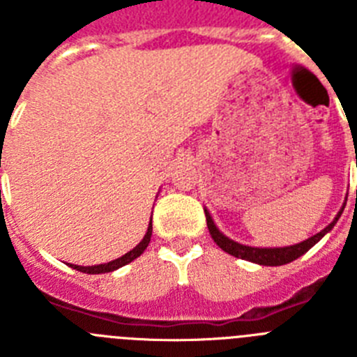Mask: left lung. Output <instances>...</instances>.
<instances>
[{"label": "left lung", "instance_id": "obj_1", "mask_svg": "<svg viewBox=\"0 0 357 357\" xmlns=\"http://www.w3.org/2000/svg\"><path fill=\"white\" fill-rule=\"evenodd\" d=\"M356 166H357V160H356ZM343 209H345V206L340 209V213L336 214V218H334L333 222H331L326 229L320 230L318 234L311 236V238H307L302 243H296V245H289V247H275V248L248 247V245H243V243H238L234 241V239L227 238L222 230L218 229L213 216H211L209 211H207L206 207H204V213H206L207 229H209L211 232V238L214 239V243H216L218 247L222 248L223 252L234 255V257H239V259L250 261V263H255V264H263V266H282V264H288L291 263V261L298 259V257H301L302 254H305L309 248L314 247V245H317V243L320 241L327 232H331L333 227L336 225V222L340 220V216H342Z\"/></svg>", "mask_w": 357, "mask_h": 357}]
</instances>
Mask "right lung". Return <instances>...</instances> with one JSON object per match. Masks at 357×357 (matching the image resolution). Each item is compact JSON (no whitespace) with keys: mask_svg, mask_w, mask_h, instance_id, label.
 Listing matches in <instances>:
<instances>
[{"mask_svg":"<svg viewBox=\"0 0 357 357\" xmlns=\"http://www.w3.org/2000/svg\"><path fill=\"white\" fill-rule=\"evenodd\" d=\"M150 238H151V220H150V225H148L146 234H144V238L141 239L139 245L132 248V250L127 252L125 255H121V257H118V259L109 261V263H103V264H94V266H78V264H69V266L75 268V270H78V272L91 273V275H94V273L114 272V270H118V268L125 266V264H128V263H132L134 259H137V257H139V255L146 250L148 243H150Z\"/></svg>","mask_w":357,"mask_h":357,"instance_id":"right-lung-1","label":"right lung"}]
</instances>
